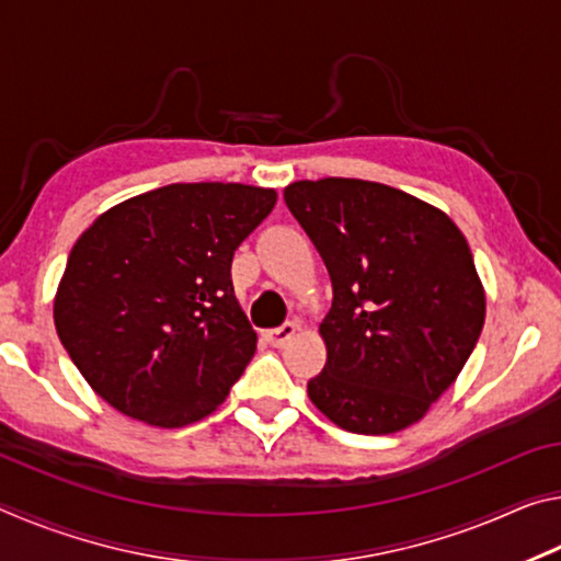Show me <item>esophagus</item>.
<instances>
[{"mask_svg": "<svg viewBox=\"0 0 561 561\" xmlns=\"http://www.w3.org/2000/svg\"><path fill=\"white\" fill-rule=\"evenodd\" d=\"M297 331H299V321H284L282 327L267 331V341H270L272 346L282 348L289 339H294V334H297Z\"/></svg>", "mask_w": 561, "mask_h": 561, "instance_id": "obj_1", "label": "esophagus"}]
</instances>
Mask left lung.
Here are the masks:
<instances>
[{"mask_svg":"<svg viewBox=\"0 0 561 561\" xmlns=\"http://www.w3.org/2000/svg\"><path fill=\"white\" fill-rule=\"evenodd\" d=\"M284 203L324 260L327 366L307 386L339 428L388 435L448 391L485 324V289L448 215L356 178L299 180Z\"/></svg>","mask_w":561,"mask_h":561,"instance_id":"1","label":"left lung"}]
</instances>
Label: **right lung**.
Instances as JSON below:
<instances>
[{"label":"right lung","mask_w":561,"mask_h":561,"mask_svg":"<svg viewBox=\"0 0 561 561\" xmlns=\"http://www.w3.org/2000/svg\"><path fill=\"white\" fill-rule=\"evenodd\" d=\"M274 203L270 187L173 183L111 207L76 240L54 324L103 401L156 428L225 401L257 348L232 257Z\"/></svg>","instance_id":"right-lung-1"}]
</instances>
